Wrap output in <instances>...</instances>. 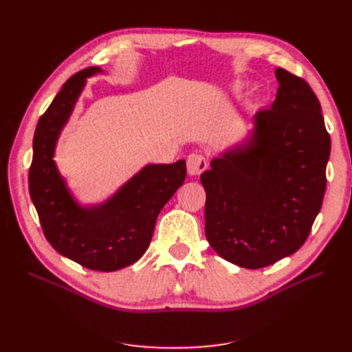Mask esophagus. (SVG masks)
Wrapping results in <instances>:
<instances>
[{"label":"esophagus","instance_id":"34e87169","mask_svg":"<svg viewBox=\"0 0 352 352\" xmlns=\"http://www.w3.org/2000/svg\"><path fill=\"white\" fill-rule=\"evenodd\" d=\"M186 166H188V173L190 176H199L208 167V160L206 155L192 153L189 154L186 160Z\"/></svg>","mask_w":352,"mask_h":352}]
</instances>
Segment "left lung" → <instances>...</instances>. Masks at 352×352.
<instances>
[{"instance_id": "left-lung-1", "label": "left lung", "mask_w": 352, "mask_h": 352, "mask_svg": "<svg viewBox=\"0 0 352 352\" xmlns=\"http://www.w3.org/2000/svg\"><path fill=\"white\" fill-rule=\"evenodd\" d=\"M272 109L254 116L252 141L201 175L206 236L245 269L274 264L302 247L322 208L330 136L320 102L302 78L276 69Z\"/></svg>"}]
</instances>
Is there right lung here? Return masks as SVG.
Segmentation results:
<instances>
[{
	"label": "right lung",
	"instance_id": "1",
	"mask_svg": "<svg viewBox=\"0 0 352 352\" xmlns=\"http://www.w3.org/2000/svg\"><path fill=\"white\" fill-rule=\"evenodd\" d=\"M97 72L101 69L92 66L73 74L39 117L29 167V194L52 248L87 269L114 272L142 257L158 212L184 184L186 164L179 160L175 164L146 166L100 207L85 210L72 199L52 154L85 78Z\"/></svg>",
	"mask_w": 352,
	"mask_h": 352
}]
</instances>
